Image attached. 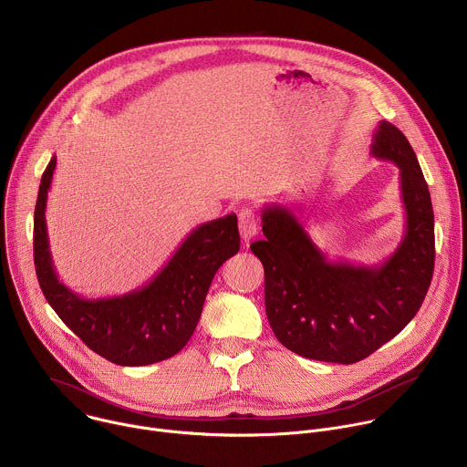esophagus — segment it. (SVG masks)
Segmentation results:
<instances>
[{"label": "esophagus", "mask_w": 467, "mask_h": 467, "mask_svg": "<svg viewBox=\"0 0 467 467\" xmlns=\"http://www.w3.org/2000/svg\"><path fill=\"white\" fill-rule=\"evenodd\" d=\"M238 229H240V236L247 242L251 240L256 233H258V223H256V216L251 209H244L238 214Z\"/></svg>", "instance_id": "obj_1"}]
</instances>
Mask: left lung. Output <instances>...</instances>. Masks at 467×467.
Returning a JSON list of instances; mask_svg holds the SVG:
<instances>
[{"label": "left lung", "instance_id": "left-lung-1", "mask_svg": "<svg viewBox=\"0 0 467 467\" xmlns=\"http://www.w3.org/2000/svg\"><path fill=\"white\" fill-rule=\"evenodd\" d=\"M371 155L399 168L405 236L377 265L332 262L297 216L262 211L264 240L251 251L264 265L265 314L277 340L321 362L355 364L401 332L418 314L434 272V213L429 186L407 137L380 121Z\"/></svg>", "mask_w": 467, "mask_h": 467}]
</instances>
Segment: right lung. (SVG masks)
Here are the masks:
<instances>
[{
	"mask_svg": "<svg viewBox=\"0 0 467 467\" xmlns=\"http://www.w3.org/2000/svg\"><path fill=\"white\" fill-rule=\"evenodd\" d=\"M57 159L42 175L33 251L38 285L57 316L99 357L118 366H148L177 355L193 335L220 265L238 253L236 214L197 225L164 268L142 288L85 299L58 281L46 227L47 190Z\"/></svg>",
	"mask_w": 467,
	"mask_h": 467,
	"instance_id": "obj_1",
	"label": "right lung"
}]
</instances>
